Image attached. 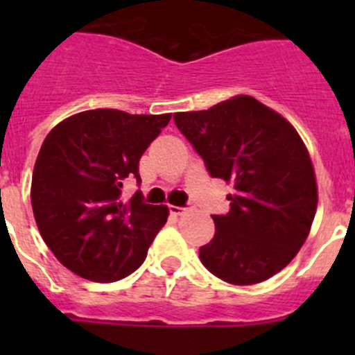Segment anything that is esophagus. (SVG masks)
<instances>
[{
	"label": "esophagus",
	"mask_w": 355,
	"mask_h": 355,
	"mask_svg": "<svg viewBox=\"0 0 355 355\" xmlns=\"http://www.w3.org/2000/svg\"><path fill=\"white\" fill-rule=\"evenodd\" d=\"M168 211L172 213V215H181V213H184V208H181V206H168Z\"/></svg>",
	"instance_id": "obj_1"
}]
</instances>
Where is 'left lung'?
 I'll return each mask as SVG.
<instances>
[{
    "label": "left lung",
    "mask_w": 355,
    "mask_h": 355,
    "mask_svg": "<svg viewBox=\"0 0 355 355\" xmlns=\"http://www.w3.org/2000/svg\"><path fill=\"white\" fill-rule=\"evenodd\" d=\"M174 122L209 174L234 184L227 215H213L202 265L238 286L283 270L304 245L318 205L315 168L297 130L250 96L180 112Z\"/></svg>",
    "instance_id": "1"
}]
</instances>
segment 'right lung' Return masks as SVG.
I'll return each instance as SVG.
<instances>
[{
    "label": "right lung",
    "instance_id": "obj_1",
    "mask_svg": "<svg viewBox=\"0 0 355 355\" xmlns=\"http://www.w3.org/2000/svg\"><path fill=\"white\" fill-rule=\"evenodd\" d=\"M172 114L131 115L97 108L71 115L48 133L31 178L37 227L55 258L83 279L114 283L144 263L168 216L137 192L121 199L122 181Z\"/></svg>",
    "mask_w": 355,
    "mask_h": 355
}]
</instances>
